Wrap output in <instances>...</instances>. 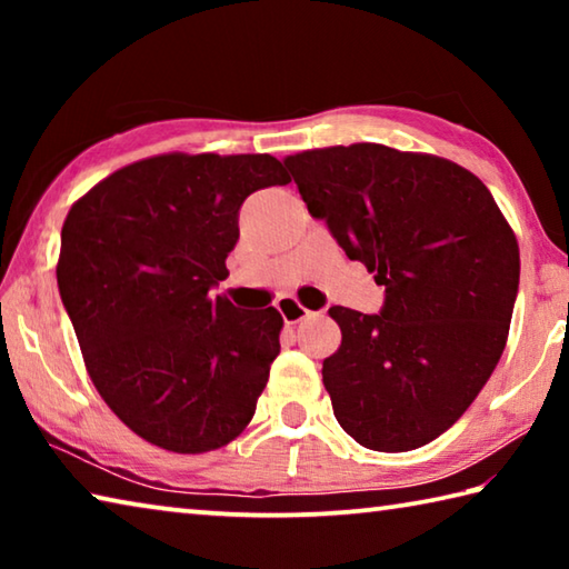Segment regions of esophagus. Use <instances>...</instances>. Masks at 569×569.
Masks as SVG:
<instances>
[{"label":"esophagus","instance_id":"obj_1","mask_svg":"<svg viewBox=\"0 0 569 569\" xmlns=\"http://www.w3.org/2000/svg\"><path fill=\"white\" fill-rule=\"evenodd\" d=\"M278 311H281L283 321L288 326L301 323V321L308 319V316H311V311H308V308H303L301 303H298L296 298H281V301H278Z\"/></svg>","mask_w":569,"mask_h":569}]
</instances>
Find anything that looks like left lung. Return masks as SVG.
Wrapping results in <instances>:
<instances>
[{
	"mask_svg": "<svg viewBox=\"0 0 569 569\" xmlns=\"http://www.w3.org/2000/svg\"><path fill=\"white\" fill-rule=\"evenodd\" d=\"M308 213L383 286L379 313L331 306L341 346L323 387L373 451L429 445L492 377L519 288V246L492 192L457 162L377 142L288 156Z\"/></svg>",
	"mask_w": 569,
	"mask_h": 569,
	"instance_id": "8db88e82",
	"label": "left lung"
}]
</instances>
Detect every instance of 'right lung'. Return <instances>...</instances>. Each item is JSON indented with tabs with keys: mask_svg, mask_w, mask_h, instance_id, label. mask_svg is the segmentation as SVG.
<instances>
[{
	"mask_svg": "<svg viewBox=\"0 0 569 569\" xmlns=\"http://www.w3.org/2000/svg\"><path fill=\"white\" fill-rule=\"evenodd\" d=\"M286 182L273 156L168 152L114 170L67 213L57 286L84 366L150 445L203 455L253 419L283 319L210 288L228 278L243 200Z\"/></svg>",
	"mask_w": 569,
	"mask_h": 569,
	"instance_id": "add662e5",
	"label": "right lung"
}]
</instances>
